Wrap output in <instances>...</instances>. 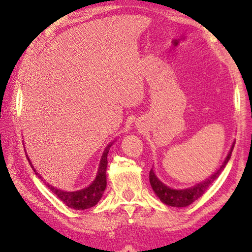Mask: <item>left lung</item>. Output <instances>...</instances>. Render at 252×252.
<instances>
[{
	"instance_id": "8db88e82",
	"label": "left lung",
	"mask_w": 252,
	"mask_h": 252,
	"mask_svg": "<svg viewBox=\"0 0 252 252\" xmlns=\"http://www.w3.org/2000/svg\"><path fill=\"white\" fill-rule=\"evenodd\" d=\"M234 145L235 142H233L225 159H224V161L220 165V168H219L215 173L211 174L205 181L200 182V183H197L191 187H187V189H173V187L165 185L163 182L158 179V176L155 173V170L152 168L151 172H149V183L152 185L154 192L157 195L159 199L167 206L183 208L191 205L192 202L203 195V192L208 189V187L210 186L213 182L219 178V175L222 173L224 168L226 167L228 160L231 159Z\"/></svg>"
}]
</instances>
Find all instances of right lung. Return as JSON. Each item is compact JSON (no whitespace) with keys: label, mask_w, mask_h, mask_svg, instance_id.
<instances>
[{"label":"right lung","mask_w":252,"mask_h":252,"mask_svg":"<svg viewBox=\"0 0 252 252\" xmlns=\"http://www.w3.org/2000/svg\"><path fill=\"white\" fill-rule=\"evenodd\" d=\"M114 142L109 143L108 145L106 146L103 155H101L100 161L98 164V169H97V173H96L94 181L89 186L84 187V189H79V190L68 191V190H63L60 189H56V187L52 186L50 183H47V182H44L45 185L53 191V194H55L69 208L76 209V210H84V209L92 208L95 205H97V202L100 200V198L103 197V194H104L106 186H107L106 171H107V163H108V161H107V156H108L109 149L112 146ZM26 156H27V158H28V161L31 165V168L34 171V173L36 174L37 178L41 179L42 181H45L39 173L36 172V170L34 169L33 164H32L27 152H26Z\"/></svg>","instance_id":"obj_1"}]
</instances>
